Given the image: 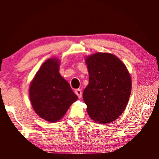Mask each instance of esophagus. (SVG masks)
Listing matches in <instances>:
<instances>
[{
    "instance_id": "34e87169",
    "label": "esophagus",
    "mask_w": 159,
    "mask_h": 159,
    "mask_svg": "<svg viewBox=\"0 0 159 159\" xmlns=\"http://www.w3.org/2000/svg\"><path fill=\"white\" fill-rule=\"evenodd\" d=\"M75 94L77 95L78 98L80 99L82 98V90L81 89H77V90H75Z\"/></svg>"
}]
</instances>
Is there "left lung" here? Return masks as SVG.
<instances>
[{
  "label": "left lung",
  "mask_w": 159,
  "mask_h": 159,
  "mask_svg": "<svg viewBox=\"0 0 159 159\" xmlns=\"http://www.w3.org/2000/svg\"><path fill=\"white\" fill-rule=\"evenodd\" d=\"M89 84L83 91L87 111L95 122L108 124L125 111L132 80L125 64L115 55L96 53L85 58Z\"/></svg>",
  "instance_id": "1"
}]
</instances>
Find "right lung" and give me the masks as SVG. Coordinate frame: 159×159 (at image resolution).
Here are the masks:
<instances>
[{"mask_svg": "<svg viewBox=\"0 0 159 159\" xmlns=\"http://www.w3.org/2000/svg\"><path fill=\"white\" fill-rule=\"evenodd\" d=\"M60 61L49 58L43 63L30 86L32 108L41 118L56 122L64 116L78 99L66 80L59 73Z\"/></svg>", "mask_w": 159, "mask_h": 159, "instance_id": "add662e5", "label": "right lung"}]
</instances>
